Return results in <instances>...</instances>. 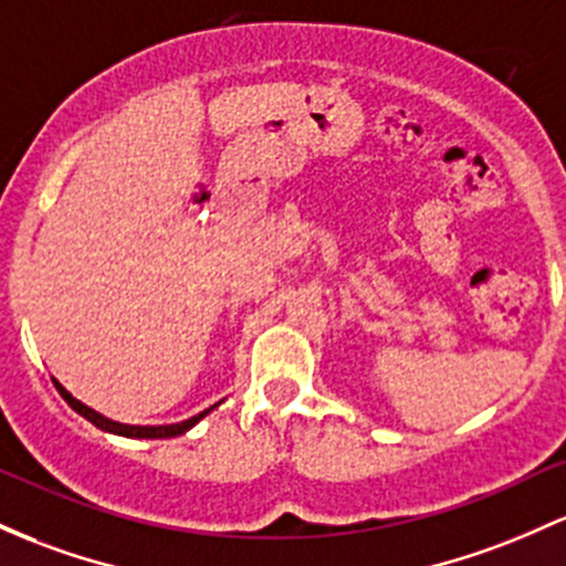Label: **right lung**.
<instances>
[{
	"mask_svg": "<svg viewBox=\"0 0 566 566\" xmlns=\"http://www.w3.org/2000/svg\"><path fill=\"white\" fill-rule=\"evenodd\" d=\"M53 384H55V389H59V395L64 397L66 402H70V406L74 408V411H77L80 416H85V419L91 421L93 427H98V430H104V432H112V434H123V438H177V434H182V432H188L192 424H198V421L203 419V416H207L209 411H212V408H207V411H201L198 416H190V419H185V421H179V424H160V427H139V424H120V421H112V419H107V416H102V413H96L93 411V408H88V406H83V402L80 400H74V397L66 392L64 387H61L59 381H55L53 378Z\"/></svg>",
	"mask_w": 566,
	"mask_h": 566,
	"instance_id": "right-lung-1",
	"label": "right lung"
}]
</instances>
